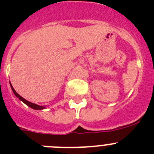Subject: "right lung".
I'll return each instance as SVG.
<instances>
[{"label": "right lung", "instance_id": "right-lung-1", "mask_svg": "<svg viewBox=\"0 0 154 154\" xmlns=\"http://www.w3.org/2000/svg\"><path fill=\"white\" fill-rule=\"evenodd\" d=\"M11 89H12V91H13V92L14 93V95H15L16 96H17V98H19V99L20 100H21V101L23 102V103H24L25 104L27 105V106H28L29 107H31V108L34 109H45V106H38V105H37V104H35V103H30V102L27 101L26 99H24V98L21 97L20 95H18V94L16 92V91L14 89V88L12 87L11 84Z\"/></svg>", "mask_w": 154, "mask_h": 154}]
</instances>
